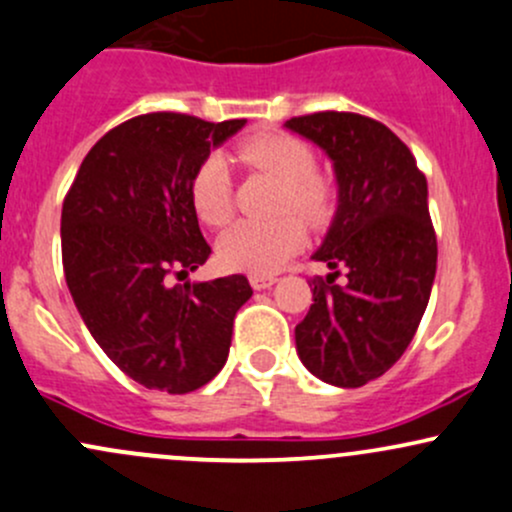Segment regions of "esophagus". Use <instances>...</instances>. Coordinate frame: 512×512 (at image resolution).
Here are the masks:
<instances>
[{
  "label": "esophagus",
  "mask_w": 512,
  "mask_h": 512,
  "mask_svg": "<svg viewBox=\"0 0 512 512\" xmlns=\"http://www.w3.org/2000/svg\"><path fill=\"white\" fill-rule=\"evenodd\" d=\"M274 282H277V277H274V274H250V284H252V289H257V292H262V289H270Z\"/></svg>",
  "instance_id": "34e87169"
}]
</instances>
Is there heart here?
Listing matches in <instances>:
<instances>
[{
	"label": "heart",
	"mask_w": 512,
	"mask_h": 512,
	"mask_svg": "<svg viewBox=\"0 0 512 512\" xmlns=\"http://www.w3.org/2000/svg\"><path fill=\"white\" fill-rule=\"evenodd\" d=\"M247 166L282 181L279 211H294L306 223H326L336 208V186L316 171V154L309 142L279 129H260L242 137L235 147ZM193 211L211 228H223L233 218V179L228 161L208 154L191 176ZM304 245V228L294 215L255 223L242 220L218 242V257L228 270L250 274L277 272Z\"/></svg>",
	"instance_id": "1"
}]
</instances>
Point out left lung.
<instances>
[{
    "label": "left lung",
    "instance_id": "left-lung-1",
    "mask_svg": "<svg viewBox=\"0 0 512 512\" xmlns=\"http://www.w3.org/2000/svg\"><path fill=\"white\" fill-rule=\"evenodd\" d=\"M287 127L324 149L338 179L336 218L314 252L331 272L311 277L297 353L324 383L360 387L400 360L429 304L437 235L427 179L407 144L373 117L326 110Z\"/></svg>",
    "mask_w": 512,
    "mask_h": 512
}]
</instances>
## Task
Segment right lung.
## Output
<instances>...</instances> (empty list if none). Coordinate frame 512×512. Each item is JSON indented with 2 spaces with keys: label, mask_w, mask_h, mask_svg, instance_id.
I'll use <instances>...</instances> for the list:
<instances>
[{
  "label": "right lung",
  "mask_w": 512,
  "mask_h": 512,
  "mask_svg": "<svg viewBox=\"0 0 512 512\" xmlns=\"http://www.w3.org/2000/svg\"><path fill=\"white\" fill-rule=\"evenodd\" d=\"M245 120L149 112L95 142L66 193L61 252L68 289L107 358L149 390L184 395L228 360L242 274L186 279L211 257L193 211L191 176Z\"/></svg>",
  "instance_id": "1"
}]
</instances>
